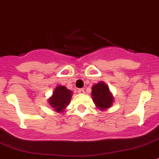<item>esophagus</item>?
I'll use <instances>...</instances> for the list:
<instances>
[{
	"instance_id": "obj_1",
	"label": "esophagus",
	"mask_w": 159,
	"mask_h": 159,
	"mask_svg": "<svg viewBox=\"0 0 159 159\" xmlns=\"http://www.w3.org/2000/svg\"><path fill=\"white\" fill-rule=\"evenodd\" d=\"M78 93L80 94L85 93V90H84V89H79L78 90Z\"/></svg>"
}]
</instances>
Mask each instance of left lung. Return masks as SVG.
Returning a JSON list of instances; mask_svg holds the SVG:
<instances>
[{
    "instance_id": "left-lung-1",
    "label": "left lung",
    "mask_w": 159,
    "mask_h": 159,
    "mask_svg": "<svg viewBox=\"0 0 159 159\" xmlns=\"http://www.w3.org/2000/svg\"><path fill=\"white\" fill-rule=\"evenodd\" d=\"M92 97L96 106L102 111L110 108L114 101V98L109 91V88L103 81H100L93 85Z\"/></svg>"
}]
</instances>
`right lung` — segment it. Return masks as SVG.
<instances>
[{
	"label": "right lung",
	"mask_w": 159,
	"mask_h": 159,
	"mask_svg": "<svg viewBox=\"0 0 159 159\" xmlns=\"http://www.w3.org/2000/svg\"><path fill=\"white\" fill-rule=\"evenodd\" d=\"M72 92L66 87L58 85L53 92L52 96L48 99L50 105L58 112H62L69 105L72 97Z\"/></svg>",
	"instance_id": "add662e5"
}]
</instances>
